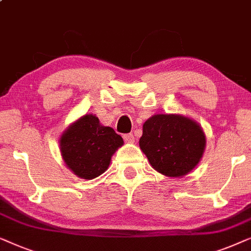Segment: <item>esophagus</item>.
<instances>
[{
	"label": "esophagus",
	"mask_w": 251,
	"mask_h": 251,
	"mask_svg": "<svg viewBox=\"0 0 251 251\" xmlns=\"http://www.w3.org/2000/svg\"><path fill=\"white\" fill-rule=\"evenodd\" d=\"M124 140L126 141V142H128V143H133L134 141H135V137H134V135L132 133H128V134H125L124 136Z\"/></svg>",
	"instance_id": "34e87169"
}]
</instances>
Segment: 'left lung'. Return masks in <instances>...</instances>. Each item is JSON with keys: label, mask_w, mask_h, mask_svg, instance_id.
Listing matches in <instances>:
<instances>
[{"label": "left lung", "mask_w": 251, "mask_h": 251, "mask_svg": "<svg viewBox=\"0 0 251 251\" xmlns=\"http://www.w3.org/2000/svg\"><path fill=\"white\" fill-rule=\"evenodd\" d=\"M206 136L197 122L181 115H154L143 124L140 148L150 165L168 177L189 174L202 158Z\"/></svg>", "instance_id": "8db88e82"}]
</instances>
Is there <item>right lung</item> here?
<instances>
[{"label":"right lung","mask_w":251,"mask_h":251,"mask_svg":"<svg viewBox=\"0 0 251 251\" xmlns=\"http://www.w3.org/2000/svg\"><path fill=\"white\" fill-rule=\"evenodd\" d=\"M59 143L67 167L80 178L92 179L107 171L124 141L114 128L102 126L97 116L86 114L62 133Z\"/></svg>","instance_id":"add662e5"}]
</instances>
